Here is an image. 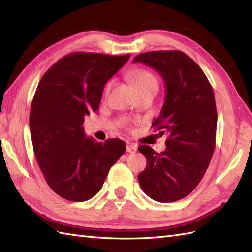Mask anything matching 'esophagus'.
I'll list each match as a JSON object with an SVG mask.
<instances>
[{"label":"esophagus","mask_w":252,"mask_h":252,"mask_svg":"<svg viewBox=\"0 0 252 252\" xmlns=\"http://www.w3.org/2000/svg\"><path fill=\"white\" fill-rule=\"evenodd\" d=\"M137 151V146L134 144H130V145H126V152L127 153H135Z\"/></svg>","instance_id":"esophagus-1"}]
</instances>
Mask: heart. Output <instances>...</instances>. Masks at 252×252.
Segmentation results:
<instances>
[{"label": "heart", "mask_w": 252, "mask_h": 252, "mask_svg": "<svg viewBox=\"0 0 252 252\" xmlns=\"http://www.w3.org/2000/svg\"><path fill=\"white\" fill-rule=\"evenodd\" d=\"M131 78L138 93L145 90L158 91V87H159L158 79L153 72L146 70V69H135V70H133L131 72ZM111 84H112V81H109L106 84V88H105L106 92H108L110 90Z\"/></svg>", "instance_id": "1"}]
</instances>
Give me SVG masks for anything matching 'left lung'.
Returning <instances> with one entry per match:
<instances>
[{
    "mask_svg": "<svg viewBox=\"0 0 252 252\" xmlns=\"http://www.w3.org/2000/svg\"><path fill=\"white\" fill-rule=\"evenodd\" d=\"M133 63H145L162 77L165 99L153 126L161 135L169 134L162 153L148 145L138 147L147 160L138 182L154 200H180L199 184L215 152V93L201 68L181 51L142 53Z\"/></svg>",
    "mask_w": 252,
    "mask_h": 252,
    "instance_id": "1",
    "label": "left lung"
}]
</instances>
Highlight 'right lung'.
I'll return each mask as SVG.
<instances>
[{
    "label": "right lung",
    "mask_w": 252,
    "mask_h": 252,
    "mask_svg": "<svg viewBox=\"0 0 252 252\" xmlns=\"http://www.w3.org/2000/svg\"><path fill=\"white\" fill-rule=\"evenodd\" d=\"M130 54L77 52L56 62L37 85L30 109L32 145L46 183L70 201H85L103 186L126 152L118 138L105 143L84 135V117L98 109L107 81Z\"/></svg>",
    "instance_id": "right-lung-1"
}]
</instances>
